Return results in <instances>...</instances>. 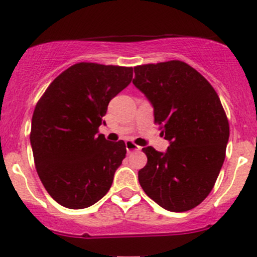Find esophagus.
<instances>
[{
    "mask_svg": "<svg viewBox=\"0 0 257 257\" xmlns=\"http://www.w3.org/2000/svg\"><path fill=\"white\" fill-rule=\"evenodd\" d=\"M126 151H127V154H131V152H134V151H139L140 149H141V147L140 146H137L136 144H134V142H131V141H126Z\"/></svg>",
    "mask_w": 257,
    "mask_h": 257,
    "instance_id": "obj_1",
    "label": "esophagus"
}]
</instances>
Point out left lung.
Listing matches in <instances>:
<instances>
[{"mask_svg":"<svg viewBox=\"0 0 257 257\" xmlns=\"http://www.w3.org/2000/svg\"><path fill=\"white\" fill-rule=\"evenodd\" d=\"M134 85L154 107L155 122L170 146H147L139 182L150 199L172 212L201 204L225 160L230 128L217 93L206 78L181 61L135 67Z\"/></svg>","mask_w":257,"mask_h":257,"instance_id":"8db88e82","label":"left lung"}]
</instances>
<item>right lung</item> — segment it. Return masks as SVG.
<instances>
[{
  "label": "right lung",
  "instance_id": "obj_1",
  "mask_svg": "<svg viewBox=\"0 0 257 257\" xmlns=\"http://www.w3.org/2000/svg\"><path fill=\"white\" fill-rule=\"evenodd\" d=\"M132 75V67L76 63L37 102L30 137L35 165L46 191L62 206L86 209L110 190L126 146L107 141L98 127Z\"/></svg>",
  "mask_w": 257,
  "mask_h": 257
}]
</instances>
